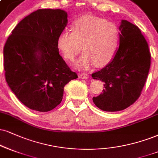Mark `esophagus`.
<instances>
[{"mask_svg":"<svg viewBox=\"0 0 158 158\" xmlns=\"http://www.w3.org/2000/svg\"><path fill=\"white\" fill-rule=\"evenodd\" d=\"M78 77H79V78H81V79H87V78H89V75L86 73H79Z\"/></svg>","mask_w":158,"mask_h":158,"instance_id":"esophagus-1","label":"esophagus"}]
</instances>
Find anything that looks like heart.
<instances>
[{"label":"heart","instance_id":"b5f03b06","mask_svg":"<svg viewBox=\"0 0 158 158\" xmlns=\"http://www.w3.org/2000/svg\"><path fill=\"white\" fill-rule=\"evenodd\" d=\"M73 30L59 34L57 46L68 61H73L83 47L84 53L75 63V68L87 69L94 64L100 67L111 61L119 41V31L114 23L85 15L74 23Z\"/></svg>","mask_w":158,"mask_h":158}]
</instances>
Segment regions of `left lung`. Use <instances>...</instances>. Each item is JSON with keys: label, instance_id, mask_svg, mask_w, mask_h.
<instances>
[{"label": "left lung", "instance_id": "obj_1", "mask_svg": "<svg viewBox=\"0 0 158 158\" xmlns=\"http://www.w3.org/2000/svg\"><path fill=\"white\" fill-rule=\"evenodd\" d=\"M118 29L119 46L111 61L91 75L93 79L104 83L103 92L92 99L104 111H119L133 104L141 94L150 67L149 46L141 30L125 19H122Z\"/></svg>", "mask_w": 158, "mask_h": 158}]
</instances>
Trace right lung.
<instances>
[{"mask_svg":"<svg viewBox=\"0 0 158 158\" xmlns=\"http://www.w3.org/2000/svg\"><path fill=\"white\" fill-rule=\"evenodd\" d=\"M67 17L62 9H38L16 25L5 44L6 81L17 99L31 110L55 108L63 99L65 85L77 78L57 46Z\"/></svg>","mask_w":158,"mask_h":158,"instance_id":"1","label":"right lung"}]
</instances>
